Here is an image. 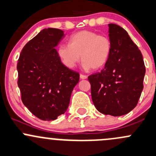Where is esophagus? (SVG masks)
I'll use <instances>...</instances> for the list:
<instances>
[{"instance_id":"obj_1","label":"esophagus","mask_w":156,"mask_h":156,"mask_svg":"<svg viewBox=\"0 0 156 156\" xmlns=\"http://www.w3.org/2000/svg\"><path fill=\"white\" fill-rule=\"evenodd\" d=\"M80 79H82V80H85V79L87 78V76H86V75L80 74Z\"/></svg>"}]
</instances>
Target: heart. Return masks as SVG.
Wrapping results in <instances>:
<instances>
[{"label":"heart","mask_w":156,"mask_h":156,"mask_svg":"<svg viewBox=\"0 0 156 156\" xmlns=\"http://www.w3.org/2000/svg\"><path fill=\"white\" fill-rule=\"evenodd\" d=\"M112 51L110 38L92 31H80L69 39V44H61L58 55L64 65L73 68L80 56L85 70H99L109 59Z\"/></svg>","instance_id":"b5f03b06"}]
</instances>
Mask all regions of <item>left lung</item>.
Here are the masks:
<instances>
[{
    "mask_svg": "<svg viewBox=\"0 0 156 156\" xmlns=\"http://www.w3.org/2000/svg\"><path fill=\"white\" fill-rule=\"evenodd\" d=\"M112 51L101 72L88 76L97 110L104 115L121 116L136 106L143 89L146 67L143 55L127 31L110 23Z\"/></svg>",
    "mask_w": 156,
    "mask_h": 156,
    "instance_id": "8db88e82",
    "label": "left lung"
}]
</instances>
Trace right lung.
<instances>
[{"label":"right lung","instance_id":"add662e5","mask_svg":"<svg viewBox=\"0 0 156 156\" xmlns=\"http://www.w3.org/2000/svg\"><path fill=\"white\" fill-rule=\"evenodd\" d=\"M64 31L41 30L23 48L17 63V84L24 105L39 119L53 121L65 113L78 72L61 63L56 47Z\"/></svg>","mask_w":156,"mask_h":156}]
</instances>
